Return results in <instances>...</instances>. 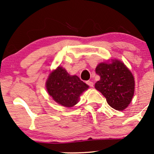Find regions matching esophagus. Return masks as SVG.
Here are the masks:
<instances>
[{
    "mask_svg": "<svg viewBox=\"0 0 154 154\" xmlns=\"http://www.w3.org/2000/svg\"><path fill=\"white\" fill-rule=\"evenodd\" d=\"M86 83H87V84H88V86H89L90 87H93V86H94V83H93L92 82L87 81Z\"/></svg>",
    "mask_w": 154,
    "mask_h": 154,
    "instance_id": "1",
    "label": "esophagus"
}]
</instances>
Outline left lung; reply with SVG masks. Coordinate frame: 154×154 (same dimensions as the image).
Returning <instances> with one entry per match:
<instances>
[{
    "mask_svg": "<svg viewBox=\"0 0 154 154\" xmlns=\"http://www.w3.org/2000/svg\"><path fill=\"white\" fill-rule=\"evenodd\" d=\"M95 72L100 80L94 87L106 97L110 106L124 110L130 104L134 94V77L123 63L115 60L111 63H100Z\"/></svg>",
    "mask_w": 154,
    "mask_h": 154,
    "instance_id": "obj_1",
    "label": "left lung"
}]
</instances>
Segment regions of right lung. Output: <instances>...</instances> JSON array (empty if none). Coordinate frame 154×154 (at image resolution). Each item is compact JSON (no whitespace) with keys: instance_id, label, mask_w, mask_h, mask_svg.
<instances>
[{"instance_id":"add662e5","label":"right lung","mask_w":154,"mask_h":154,"mask_svg":"<svg viewBox=\"0 0 154 154\" xmlns=\"http://www.w3.org/2000/svg\"><path fill=\"white\" fill-rule=\"evenodd\" d=\"M46 87L48 94L56 102L66 107L74 106L80 94L88 88V85L77 76H71L62 67L50 74Z\"/></svg>"}]
</instances>
